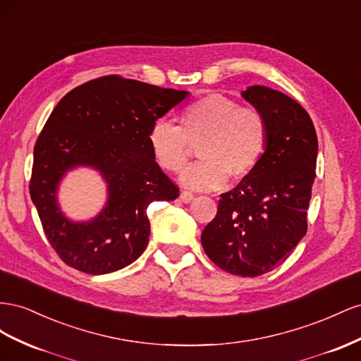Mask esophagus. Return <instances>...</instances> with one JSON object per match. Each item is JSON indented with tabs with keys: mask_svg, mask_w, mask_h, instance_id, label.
<instances>
[{
	"mask_svg": "<svg viewBox=\"0 0 361 361\" xmlns=\"http://www.w3.org/2000/svg\"><path fill=\"white\" fill-rule=\"evenodd\" d=\"M180 200L183 201V202H190L192 200H193V193L192 192H188V190H183L181 193H180Z\"/></svg>",
	"mask_w": 361,
	"mask_h": 361,
	"instance_id": "34e87169",
	"label": "esophagus"
}]
</instances>
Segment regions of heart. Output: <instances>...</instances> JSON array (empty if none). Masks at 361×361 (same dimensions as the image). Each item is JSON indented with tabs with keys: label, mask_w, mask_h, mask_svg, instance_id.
<instances>
[{
	"label": "heart",
	"mask_w": 361,
	"mask_h": 361,
	"mask_svg": "<svg viewBox=\"0 0 361 361\" xmlns=\"http://www.w3.org/2000/svg\"><path fill=\"white\" fill-rule=\"evenodd\" d=\"M181 126L159 119L151 126L148 145L154 160L168 172L186 166L192 145L200 163L188 168L181 183L195 190H214L228 180H243L259 168L269 145V123L263 113L238 101L210 94L181 111Z\"/></svg>",
	"instance_id": "b5f03b06"
}]
</instances>
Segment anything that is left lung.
Returning <instances> with one entry per match:
<instances>
[{
    "instance_id": "obj_1",
    "label": "left lung",
    "mask_w": 361,
    "mask_h": 361,
    "mask_svg": "<svg viewBox=\"0 0 361 361\" xmlns=\"http://www.w3.org/2000/svg\"><path fill=\"white\" fill-rule=\"evenodd\" d=\"M242 97L266 116L269 145L259 168L221 195L201 243L225 272L259 276L281 264L307 233L317 136L310 115L281 92L251 86Z\"/></svg>"
}]
</instances>
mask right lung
<instances>
[{"instance_id":"add662e5","label":"right lung","mask_w":361,"mask_h":361,"mask_svg":"<svg viewBox=\"0 0 361 361\" xmlns=\"http://www.w3.org/2000/svg\"><path fill=\"white\" fill-rule=\"evenodd\" d=\"M186 97V90L106 75L59 101L36 140L30 195L49 245L68 266L110 274L145 251L148 205L180 195L154 160L148 133ZM75 166L98 169L108 181L106 207L89 223L65 219L55 198L61 177Z\"/></svg>"}]
</instances>
